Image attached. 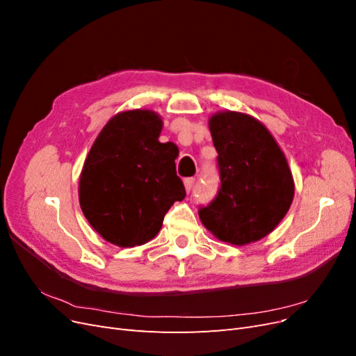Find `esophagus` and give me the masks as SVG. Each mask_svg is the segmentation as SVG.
I'll list each match as a JSON object with an SVG mask.
<instances>
[{"label": "esophagus", "instance_id": "1", "mask_svg": "<svg viewBox=\"0 0 356 356\" xmlns=\"http://www.w3.org/2000/svg\"><path fill=\"white\" fill-rule=\"evenodd\" d=\"M195 178H186L184 179V186H186V190H187V193H190L191 191V188H193V186H195Z\"/></svg>", "mask_w": 356, "mask_h": 356}]
</instances>
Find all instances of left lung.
<instances>
[{
    "instance_id": "left-lung-1",
    "label": "left lung",
    "mask_w": 356,
    "mask_h": 356,
    "mask_svg": "<svg viewBox=\"0 0 356 356\" xmlns=\"http://www.w3.org/2000/svg\"><path fill=\"white\" fill-rule=\"evenodd\" d=\"M220 188L199 217L215 238L232 245L263 239L286 215L294 181L270 132L255 118L234 111L211 117Z\"/></svg>"
}]
</instances>
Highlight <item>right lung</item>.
<instances>
[{
	"instance_id": "obj_1",
	"label": "right lung",
	"mask_w": 356,
	"mask_h": 356,
	"mask_svg": "<svg viewBox=\"0 0 356 356\" xmlns=\"http://www.w3.org/2000/svg\"><path fill=\"white\" fill-rule=\"evenodd\" d=\"M161 118L148 110L114 115L92 145L80 177V207L105 241H152L169 208L186 197L175 144L159 143Z\"/></svg>"
}]
</instances>
